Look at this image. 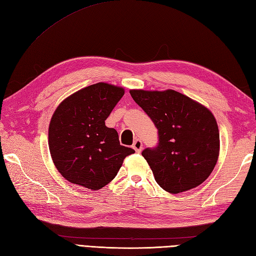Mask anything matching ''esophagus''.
Wrapping results in <instances>:
<instances>
[{
    "label": "esophagus",
    "instance_id": "esophagus-1",
    "mask_svg": "<svg viewBox=\"0 0 256 256\" xmlns=\"http://www.w3.org/2000/svg\"><path fill=\"white\" fill-rule=\"evenodd\" d=\"M133 148L135 149L136 152H140L142 149V140H136L134 142V144H133Z\"/></svg>",
    "mask_w": 256,
    "mask_h": 256
}]
</instances>
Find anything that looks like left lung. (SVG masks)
Instances as JSON below:
<instances>
[{
	"instance_id": "1",
	"label": "left lung",
	"mask_w": 256,
	"mask_h": 256,
	"mask_svg": "<svg viewBox=\"0 0 256 256\" xmlns=\"http://www.w3.org/2000/svg\"><path fill=\"white\" fill-rule=\"evenodd\" d=\"M130 94L158 128V146L142 154L159 186L180 194L201 185L220 154V132L213 114L174 90H130Z\"/></svg>"
}]
</instances>
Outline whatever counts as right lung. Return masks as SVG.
I'll return each mask as SVG.
<instances>
[{"label": "right lung", "instance_id": "1", "mask_svg": "<svg viewBox=\"0 0 256 256\" xmlns=\"http://www.w3.org/2000/svg\"><path fill=\"white\" fill-rule=\"evenodd\" d=\"M124 88L100 82L76 92L55 110L48 126V147L54 164L68 182L98 190L112 180L126 156L114 128L104 120Z\"/></svg>", "mask_w": 256, "mask_h": 256}]
</instances>
